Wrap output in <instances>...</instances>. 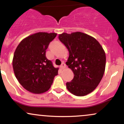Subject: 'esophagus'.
Returning a JSON list of instances; mask_svg holds the SVG:
<instances>
[{
	"mask_svg": "<svg viewBox=\"0 0 124 124\" xmlns=\"http://www.w3.org/2000/svg\"><path fill=\"white\" fill-rule=\"evenodd\" d=\"M60 68H61V69H64L65 68H66V65H65V63H62L61 64V65L60 66Z\"/></svg>",
	"mask_w": 124,
	"mask_h": 124,
	"instance_id": "esophagus-1",
	"label": "esophagus"
}]
</instances>
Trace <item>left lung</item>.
Instances as JSON below:
<instances>
[{"label":"left lung","mask_w":124,"mask_h":124,"mask_svg":"<svg viewBox=\"0 0 124 124\" xmlns=\"http://www.w3.org/2000/svg\"><path fill=\"white\" fill-rule=\"evenodd\" d=\"M59 40L68 48L66 65L74 73L66 83L68 90L77 96L88 94L97 87L106 68V54L94 38L81 32L59 34Z\"/></svg>","instance_id":"1"}]
</instances>
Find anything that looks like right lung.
<instances>
[{
  "instance_id": "add662e5",
  "label": "right lung",
  "mask_w": 124,
  "mask_h": 124,
  "mask_svg": "<svg viewBox=\"0 0 124 124\" xmlns=\"http://www.w3.org/2000/svg\"><path fill=\"white\" fill-rule=\"evenodd\" d=\"M57 34L37 32L20 42L13 59L14 73L20 85L32 93L46 92L58 75V68L46 58L45 53Z\"/></svg>"
}]
</instances>
